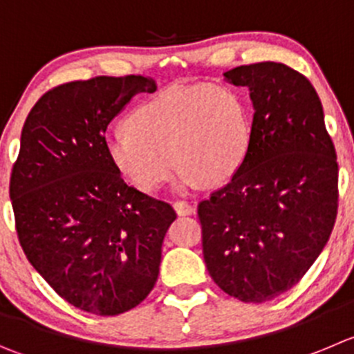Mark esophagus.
Instances as JSON below:
<instances>
[{
	"instance_id": "1",
	"label": "esophagus",
	"mask_w": 354,
	"mask_h": 354,
	"mask_svg": "<svg viewBox=\"0 0 354 354\" xmlns=\"http://www.w3.org/2000/svg\"><path fill=\"white\" fill-rule=\"evenodd\" d=\"M174 208L179 215H189L194 212V207L191 203H187V201H175Z\"/></svg>"
}]
</instances>
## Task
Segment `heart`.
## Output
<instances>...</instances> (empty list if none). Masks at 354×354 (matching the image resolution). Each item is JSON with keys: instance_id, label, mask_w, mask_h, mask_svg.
<instances>
[{"instance_id": "1", "label": "heart", "mask_w": 354, "mask_h": 354, "mask_svg": "<svg viewBox=\"0 0 354 354\" xmlns=\"http://www.w3.org/2000/svg\"><path fill=\"white\" fill-rule=\"evenodd\" d=\"M127 130L104 140L107 158L142 193L158 191L177 170V187L217 184L238 170L250 142V121L236 92L214 83L168 88L137 106Z\"/></svg>"}]
</instances>
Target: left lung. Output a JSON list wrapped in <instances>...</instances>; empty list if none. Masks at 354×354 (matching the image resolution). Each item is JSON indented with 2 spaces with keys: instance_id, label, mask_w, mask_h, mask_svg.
I'll return each mask as SVG.
<instances>
[{
  "instance_id": "left-lung-1",
  "label": "left lung",
  "mask_w": 354,
  "mask_h": 354,
  "mask_svg": "<svg viewBox=\"0 0 354 354\" xmlns=\"http://www.w3.org/2000/svg\"><path fill=\"white\" fill-rule=\"evenodd\" d=\"M224 78L250 90L254 120L236 174L198 205L203 259L225 294L266 302L299 283L330 238L337 156L304 74L259 62Z\"/></svg>"
}]
</instances>
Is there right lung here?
Wrapping results in <instances>:
<instances>
[{
	"mask_svg": "<svg viewBox=\"0 0 354 354\" xmlns=\"http://www.w3.org/2000/svg\"><path fill=\"white\" fill-rule=\"evenodd\" d=\"M149 76H95L43 93L24 123L10 175L20 247L74 308L116 316L153 290L177 214L124 183L107 158V124Z\"/></svg>",
	"mask_w": 354,
	"mask_h": 354,
	"instance_id": "add662e5",
	"label": "right lung"
}]
</instances>
